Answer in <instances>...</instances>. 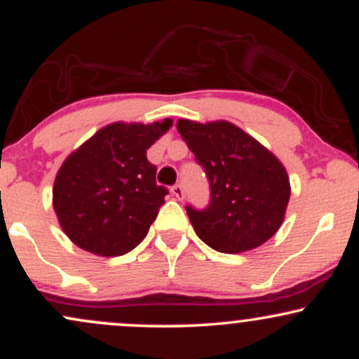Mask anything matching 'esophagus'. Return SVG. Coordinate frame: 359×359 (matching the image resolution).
I'll return each instance as SVG.
<instances>
[{
	"label": "esophagus",
	"mask_w": 359,
	"mask_h": 359,
	"mask_svg": "<svg viewBox=\"0 0 359 359\" xmlns=\"http://www.w3.org/2000/svg\"><path fill=\"white\" fill-rule=\"evenodd\" d=\"M172 194H174V196H175L177 199H179V201H182V199H184V196H185V194H184V189H182V185H179V184H177V185H174V187H172Z\"/></svg>",
	"instance_id": "34e87169"
}]
</instances>
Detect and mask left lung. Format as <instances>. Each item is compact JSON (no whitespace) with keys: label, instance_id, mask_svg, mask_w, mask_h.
Instances as JSON below:
<instances>
[{"label":"left lung","instance_id":"obj_1","mask_svg":"<svg viewBox=\"0 0 359 359\" xmlns=\"http://www.w3.org/2000/svg\"><path fill=\"white\" fill-rule=\"evenodd\" d=\"M177 130L203 165L211 201L187 205L194 231L221 253H243L269 241L285 217L290 180L282 162L229 121L179 119Z\"/></svg>","mask_w":359,"mask_h":359}]
</instances>
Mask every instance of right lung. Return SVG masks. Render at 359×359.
<instances>
[{
  "mask_svg": "<svg viewBox=\"0 0 359 359\" xmlns=\"http://www.w3.org/2000/svg\"><path fill=\"white\" fill-rule=\"evenodd\" d=\"M170 126V118L148 125L111 123L64 160L52 203L74 245L119 257L143 241L168 194L156 185L147 150Z\"/></svg>",
  "mask_w": 359,
  "mask_h": 359,
  "instance_id": "1",
  "label": "right lung"
}]
</instances>
